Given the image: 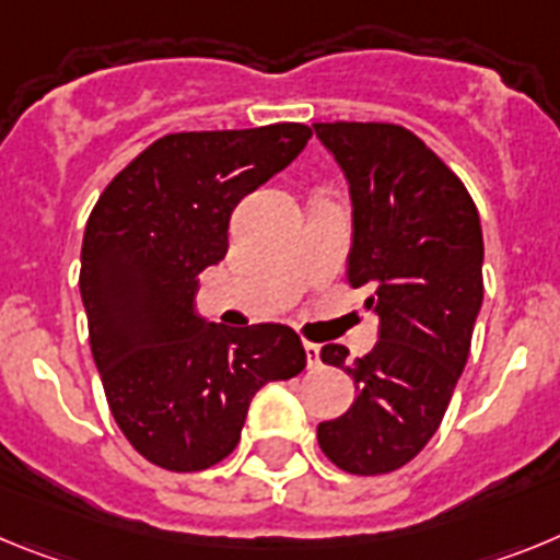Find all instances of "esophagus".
<instances>
[{
	"label": "esophagus",
	"instance_id": "obj_1",
	"mask_svg": "<svg viewBox=\"0 0 560 560\" xmlns=\"http://www.w3.org/2000/svg\"><path fill=\"white\" fill-rule=\"evenodd\" d=\"M304 352H307V366L310 369L320 366V347H318V343H310V340H304Z\"/></svg>",
	"mask_w": 560,
	"mask_h": 560
}]
</instances>
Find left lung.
<instances>
[{
	"label": "left lung",
	"instance_id": "obj_1",
	"mask_svg": "<svg viewBox=\"0 0 560 560\" xmlns=\"http://www.w3.org/2000/svg\"><path fill=\"white\" fill-rule=\"evenodd\" d=\"M349 183L347 281L366 287L377 343L347 363L329 343L320 361L354 381L347 415L318 425L340 470L392 474L440 428L482 307L485 242L462 179L417 135L395 124H313Z\"/></svg>",
	"mask_w": 560,
	"mask_h": 560
}]
</instances>
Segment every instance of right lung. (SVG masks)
<instances>
[{
	"label": "right lung",
	"instance_id": "obj_1",
	"mask_svg": "<svg viewBox=\"0 0 560 560\" xmlns=\"http://www.w3.org/2000/svg\"><path fill=\"white\" fill-rule=\"evenodd\" d=\"M310 138L304 124L165 135L92 208L78 281L92 358L118 428L160 468L191 474L225 459L253 395L307 366L293 329L211 324L197 290L225 259L233 208Z\"/></svg>",
	"mask_w": 560,
	"mask_h": 560
}]
</instances>
